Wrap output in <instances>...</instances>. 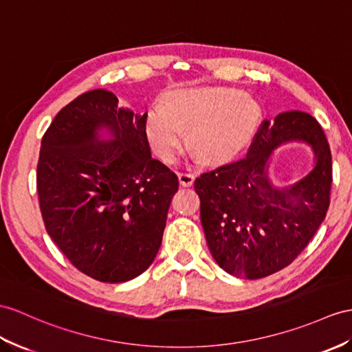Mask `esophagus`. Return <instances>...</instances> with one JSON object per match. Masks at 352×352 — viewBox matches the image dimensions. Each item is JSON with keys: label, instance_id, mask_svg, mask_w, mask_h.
Here are the masks:
<instances>
[{"label": "esophagus", "instance_id": "esophagus-1", "mask_svg": "<svg viewBox=\"0 0 352 352\" xmlns=\"http://www.w3.org/2000/svg\"><path fill=\"white\" fill-rule=\"evenodd\" d=\"M179 177V184L182 186H191L194 184V179L195 176L192 173H186V171H181V173H177Z\"/></svg>", "mask_w": 352, "mask_h": 352}]
</instances>
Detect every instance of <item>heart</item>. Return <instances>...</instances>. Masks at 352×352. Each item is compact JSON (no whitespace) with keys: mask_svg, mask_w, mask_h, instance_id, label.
<instances>
[{"mask_svg":"<svg viewBox=\"0 0 352 352\" xmlns=\"http://www.w3.org/2000/svg\"><path fill=\"white\" fill-rule=\"evenodd\" d=\"M258 119L255 101L230 88H200L171 92L164 102L144 113V131L155 155L171 162L191 130L192 148L206 161L226 160L251 139Z\"/></svg>","mask_w":352,"mask_h":352,"instance_id":"heart-1","label":"heart"}]
</instances>
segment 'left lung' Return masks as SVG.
Listing matches in <instances>:
<instances>
[{
    "label": "left lung",
    "mask_w": 352,
    "mask_h": 352,
    "mask_svg": "<svg viewBox=\"0 0 352 352\" xmlns=\"http://www.w3.org/2000/svg\"><path fill=\"white\" fill-rule=\"evenodd\" d=\"M291 140L313 144L317 164L302 182L276 188L265 170L273 148ZM333 181L331 152L322 126L309 113L291 110L264 119L246 157L195 179L206 242L221 269L260 279L293 263L327 213Z\"/></svg>",
    "instance_id": "1"
}]
</instances>
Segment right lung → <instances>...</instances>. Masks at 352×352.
Masks as SVG:
<instances>
[{
    "label": "right lung",
    "mask_w": 352,
    "mask_h": 352,
    "mask_svg": "<svg viewBox=\"0 0 352 352\" xmlns=\"http://www.w3.org/2000/svg\"><path fill=\"white\" fill-rule=\"evenodd\" d=\"M107 126L116 137L100 142ZM177 176L151 157L144 115L94 89L59 110L41 139L37 192L47 234L77 270L118 284L155 258Z\"/></svg>",
    "instance_id": "obj_1"
}]
</instances>
